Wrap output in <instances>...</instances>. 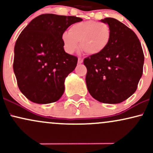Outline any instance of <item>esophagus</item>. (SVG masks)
Returning <instances> with one entry per match:
<instances>
[{
	"label": "esophagus",
	"mask_w": 153,
	"mask_h": 153,
	"mask_svg": "<svg viewBox=\"0 0 153 153\" xmlns=\"http://www.w3.org/2000/svg\"><path fill=\"white\" fill-rule=\"evenodd\" d=\"M82 62H83V59H82V58H80V57H79L78 60V64H81V63H82Z\"/></svg>",
	"instance_id": "obj_1"
}]
</instances>
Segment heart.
Listing matches in <instances>:
<instances>
[{"instance_id": "1", "label": "heart", "mask_w": 153, "mask_h": 153, "mask_svg": "<svg viewBox=\"0 0 153 153\" xmlns=\"http://www.w3.org/2000/svg\"><path fill=\"white\" fill-rule=\"evenodd\" d=\"M111 29L106 23L94 21L78 22L70 27L69 32L62 34L64 50L73 54L80 49L88 55H96L103 52L110 42Z\"/></svg>"}]
</instances>
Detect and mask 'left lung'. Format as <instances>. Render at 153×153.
<instances>
[{"instance_id": "obj_1", "label": "left lung", "mask_w": 153, "mask_h": 153, "mask_svg": "<svg viewBox=\"0 0 153 153\" xmlns=\"http://www.w3.org/2000/svg\"><path fill=\"white\" fill-rule=\"evenodd\" d=\"M111 29V37L101 53L84 59L87 88L101 103H119L136 91L143 71L144 54L135 33L113 18L101 19Z\"/></svg>"}]
</instances>
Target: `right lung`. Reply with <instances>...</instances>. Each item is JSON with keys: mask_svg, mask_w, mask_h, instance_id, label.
<instances>
[{"mask_svg": "<svg viewBox=\"0 0 153 153\" xmlns=\"http://www.w3.org/2000/svg\"><path fill=\"white\" fill-rule=\"evenodd\" d=\"M82 21L76 16L42 14L19 36L13 71L19 90L31 101L46 104L62 96L65 80L75 70L78 58L65 52L61 37L70 26Z\"/></svg>", "mask_w": 153, "mask_h": 153, "instance_id": "obj_1", "label": "right lung"}]
</instances>
